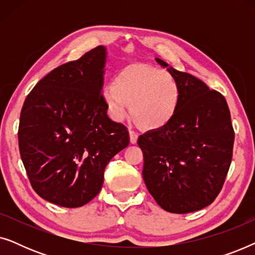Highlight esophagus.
Listing matches in <instances>:
<instances>
[{"label":"esophagus","instance_id":"34e87169","mask_svg":"<svg viewBox=\"0 0 255 255\" xmlns=\"http://www.w3.org/2000/svg\"><path fill=\"white\" fill-rule=\"evenodd\" d=\"M128 134H130V141L131 144H137L138 141V134L135 133L133 130H128Z\"/></svg>","mask_w":255,"mask_h":255}]
</instances>
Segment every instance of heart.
I'll use <instances>...</instances> for the list:
<instances>
[{"label": "heart", "mask_w": 255, "mask_h": 255, "mask_svg": "<svg viewBox=\"0 0 255 255\" xmlns=\"http://www.w3.org/2000/svg\"><path fill=\"white\" fill-rule=\"evenodd\" d=\"M103 101L110 117L122 122L130 111L134 123L147 131L167 127L179 110L180 86L168 72L152 66L128 65L115 82L103 90Z\"/></svg>", "instance_id": "b5f03b06"}]
</instances>
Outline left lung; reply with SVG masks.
I'll return each mask as SVG.
<instances>
[{
  "label": "left lung",
  "instance_id": "obj_1",
  "mask_svg": "<svg viewBox=\"0 0 255 255\" xmlns=\"http://www.w3.org/2000/svg\"><path fill=\"white\" fill-rule=\"evenodd\" d=\"M155 61L175 78L181 101L167 127L139 137L142 177L163 210L188 214L208 207L222 190L235 141L231 115L222 94L161 59Z\"/></svg>",
  "mask_w": 255,
  "mask_h": 255
}]
</instances>
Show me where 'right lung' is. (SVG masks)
<instances>
[{
  "instance_id": "right-lung-1",
  "label": "right lung",
  "mask_w": 255,
  "mask_h": 255,
  "mask_svg": "<svg viewBox=\"0 0 255 255\" xmlns=\"http://www.w3.org/2000/svg\"><path fill=\"white\" fill-rule=\"evenodd\" d=\"M107 48L97 46L40 80L22 108L18 145L31 186L41 198L82 207L100 193L104 169L130 142L107 115L102 89Z\"/></svg>"
}]
</instances>
